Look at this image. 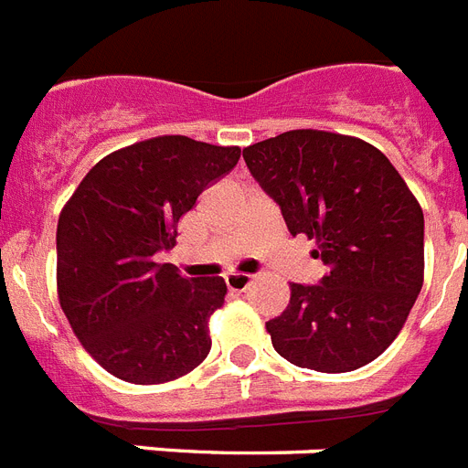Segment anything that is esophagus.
Listing matches in <instances>:
<instances>
[{
    "label": "esophagus",
    "mask_w": 468,
    "mask_h": 468,
    "mask_svg": "<svg viewBox=\"0 0 468 468\" xmlns=\"http://www.w3.org/2000/svg\"><path fill=\"white\" fill-rule=\"evenodd\" d=\"M225 282H227V287H229L231 292H246V289L250 287L253 277L243 275V272H229V275L225 277Z\"/></svg>",
    "instance_id": "1"
}]
</instances>
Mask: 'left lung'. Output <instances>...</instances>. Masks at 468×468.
I'll list each match as a JSON object with an SVG mask.
<instances>
[{
  "label": "left lung",
  "mask_w": 468,
  "mask_h": 468,
  "mask_svg": "<svg viewBox=\"0 0 468 468\" xmlns=\"http://www.w3.org/2000/svg\"><path fill=\"white\" fill-rule=\"evenodd\" d=\"M253 179L292 237L327 265L320 284H292L287 311L268 320L272 346L299 368L346 373L388 349L423 287V210L370 143L296 129L243 148Z\"/></svg>",
  "instance_id": "1"
}]
</instances>
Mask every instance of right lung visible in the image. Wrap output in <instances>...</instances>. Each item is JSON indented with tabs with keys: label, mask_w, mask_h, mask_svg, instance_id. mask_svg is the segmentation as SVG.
I'll return each mask as SVG.
<instances>
[{
	"label": "right lung",
	"mask_w": 468,
	"mask_h": 468,
	"mask_svg": "<svg viewBox=\"0 0 468 468\" xmlns=\"http://www.w3.org/2000/svg\"><path fill=\"white\" fill-rule=\"evenodd\" d=\"M241 148L157 136L114 150L83 176L57 225V294L73 335L107 373L160 385L210 354L207 320L222 277H181L169 262L176 225Z\"/></svg>",
	"instance_id": "obj_1"
}]
</instances>
